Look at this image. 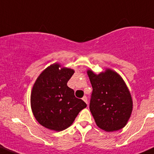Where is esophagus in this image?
Returning <instances> with one entry per match:
<instances>
[{"label": "esophagus", "instance_id": "esophagus-1", "mask_svg": "<svg viewBox=\"0 0 154 154\" xmlns=\"http://www.w3.org/2000/svg\"><path fill=\"white\" fill-rule=\"evenodd\" d=\"M82 99H83V100H84V101L86 102V103H87V104H88V99H87V97H86V96H83V98H82Z\"/></svg>", "mask_w": 154, "mask_h": 154}]
</instances>
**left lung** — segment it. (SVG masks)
Wrapping results in <instances>:
<instances>
[{"label": "left lung", "mask_w": 154, "mask_h": 154, "mask_svg": "<svg viewBox=\"0 0 154 154\" xmlns=\"http://www.w3.org/2000/svg\"><path fill=\"white\" fill-rule=\"evenodd\" d=\"M91 86L89 109L96 125L106 132L121 130L133 110V100L125 82L111 69L95 74L87 71Z\"/></svg>", "instance_id": "left-lung-1"}]
</instances>
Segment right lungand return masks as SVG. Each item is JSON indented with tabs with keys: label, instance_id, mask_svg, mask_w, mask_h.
Returning a JSON list of instances; mask_svg holds the SVG:
<instances>
[{
	"label": "right lung",
	"instance_id": "1",
	"mask_svg": "<svg viewBox=\"0 0 154 154\" xmlns=\"http://www.w3.org/2000/svg\"><path fill=\"white\" fill-rule=\"evenodd\" d=\"M60 67L54 63L45 68L35 80L30 96L31 109L37 122L58 132L69 127L87 106L67 86L74 70Z\"/></svg>",
	"mask_w": 154,
	"mask_h": 154
}]
</instances>
